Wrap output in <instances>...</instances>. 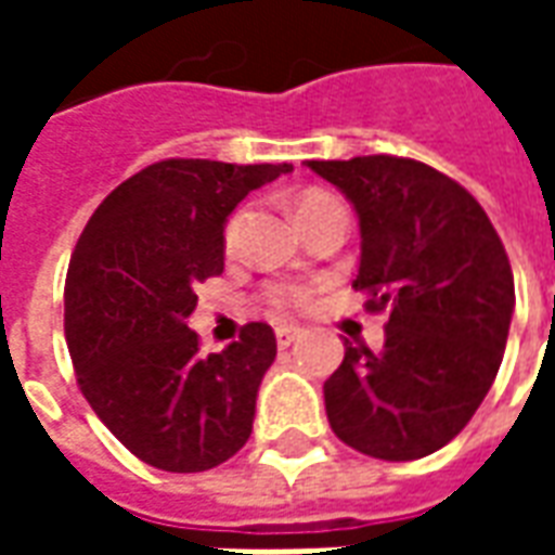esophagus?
I'll return each mask as SVG.
<instances>
[{"label": "esophagus", "mask_w": 555, "mask_h": 555, "mask_svg": "<svg viewBox=\"0 0 555 555\" xmlns=\"http://www.w3.org/2000/svg\"><path fill=\"white\" fill-rule=\"evenodd\" d=\"M300 336V326H291V324H279L276 326V345L279 348H288L294 345V338Z\"/></svg>", "instance_id": "obj_1"}]
</instances>
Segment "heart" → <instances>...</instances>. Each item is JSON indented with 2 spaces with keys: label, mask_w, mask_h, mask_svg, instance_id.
Masks as SVG:
<instances>
[{
  "label": "heart",
  "mask_w": 555,
  "mask_h": 555,
  "mask_svg": "<svg viewBox=\"0 0 555 555\" xmlns=\"http://www.w3.org/2000/svg\"><path fill=\"white\" fill-rule=\"evenodd\" d=\"M326 202H336L330 193H306L297 198V219L302 217V214H309V210H314V207L326 205ZM237 225H241V217H234L229 222V229H225V243L234 241V234H237ZM270 302L273 306H279V309H291V306H306V300H309V291L302 288H294V285H276V288H270Z\"/></svg>",
  "instance_id": "b5f03b06"
}]
</instances>
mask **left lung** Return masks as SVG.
I'll use <instances>...</instances> for the list:
<instances>
[{"label":"left lung","instance_id":"left-lung-1","mask_svg":"<svg viewBox=\"0 0 555 555\" xmlns=\"http://www.w3.org/2000/svg\"><path fill=\"white\" fill-rule=\"evenodd\" d=\"M360 219L369 309H389L380 353L345 341L324 384L330 428L380 461H416L457 437L500 372L514 276L473 195L408 157L309 159Z\"/></svg>","mask_w":555,"mask_h":555}]
</instances>
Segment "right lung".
Returning <instances> with one entry per match:
<instances>
[{"mask_svg":"<svg viewBox=\"0 0 555 555\" xmlns=\"http://www.w3.org/2000/svg\"><path fill=\"white\" fill-rule=\"evenodd\" d=\"M291 163L163 159L103 198L70 255L65 338L91 410L139 461L205 473L241 452L276 360L267 324L219 353L186 326L195 285L225 267V222Z\"/></svg>","mask_w":555,"mask_h":555,"instance_id":"right-lung-1","label":"right lung"}]
</instances>
